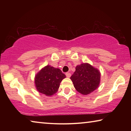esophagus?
I'll list each match as a JSON object with an SVG mask.
<instances>
[{
	"label": "esophagus",
	"mask_w": 131,
	"mask_h": 131,
	"mask_svg": "<svg viewBox=\"0 0 131 131\" xmlns=\"http://www.w3.org/2000/svg\"><path fill=\"white\" fill-rule=\"evenodd\" d=\"M66 76L67 77H68V78H69V77L71 76V74L70 73H66Z\"/></svg>",
	"instance_id": "34e87169"
}]
</instances>
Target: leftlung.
Returning <instances> with one entry per match:
<instances>
[{"label":"left lung","mask_w":131,"mask_h":131,"mask_svg":"<svg viewBox=\"0 0 131 131\" xmlns=\"http://www.w3.org/2000/svg\"><path fill=\"white\" fill-rule=\"evenodd\" d=\"M71 80L77 91L83 95H88L99 87L101 73L97 68L88 63L77 65L76 70L70 77Z\"/></svg>","instance_id":"8db88e82"}]
</instances>
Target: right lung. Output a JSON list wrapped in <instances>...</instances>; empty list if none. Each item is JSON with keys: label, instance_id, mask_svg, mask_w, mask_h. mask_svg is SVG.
Instances as JSON below:
<instances>
[{"label": "right lung", "instance_id": "obj_1", "mask_svg": "<svg viewBox=\"0 0 131 131\" xmlns=\"http://www.w3.org/2000/svg\"><path fill=\"white\" fill-rule=\"evenodd\" d=\"M66 76L58 68L48 65L35 75V85L37 91L46 96H52L59 89Z\"/></svg>", "mask_w": 131, "mask_h": 131}]
</instances>
